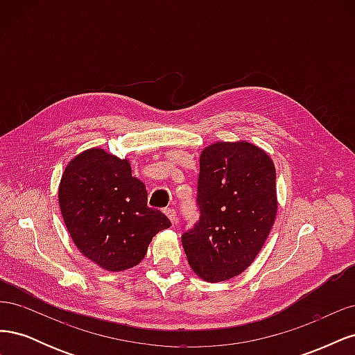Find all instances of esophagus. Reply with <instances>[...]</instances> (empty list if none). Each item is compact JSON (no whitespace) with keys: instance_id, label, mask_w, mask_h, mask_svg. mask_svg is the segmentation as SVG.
Returning a JSON list of instances; mask_svg holds the SVG:
<instances>
[{"instance_id":"esophagus-1","label":"esophagus","mask_w":355,"mask_h":355,"mask_svg":"<svg viewBox=\"0 0 355 355\" xmlns=\"http://www.w3.org/2000/svg\"><path fill=\"white\" fill-rule=\"evenodd\" d=\"M164 213L167 214V218L171 220V223H173V225L178 223V214H176V210H175V209L167 207V209H164Z\"/></svg>"}]
</instances>
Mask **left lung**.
Here are the masks:
<instances>
[{
  "mask_svg": "<svg viewBox=\"0 0 355 355\" xmlns=\"http://www.w3.org/2000/svg\"><path fill=\"white\" fill-rule=\"evenodd\" d=\"M197 202L200 220L182 235L192 271L209 283L240 275L277 216L274 161L249 142L209 145L200 155Z\"/></svg>",
  "mask_w": 355,
  "mask_h": 355,
  "instance_id": "left-lung-1",
  "label": "left lung"
}]
</instances>
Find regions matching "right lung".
Segmentation results:
<instances>
[{"label":"right lung","mask_w":355,"mask_h":355,"mask_svg":"<svg viewBox=\"0 0 355 355\" xmlns=\"http://www.w3.org/2000/svg\"><path fill=\"white\" fill-rule=\"evenodd\" d=\"M59 206L77 249L111 272L141 263L154 235L171 225L164 213L148 207L146 188L132 176L128 159L101 148L69 161Z\"/></svg>","instance_id":"right-lung-1"}]
</instances>
